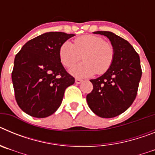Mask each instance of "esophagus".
Returning a JSON list of instances; mask_svg holds the SVG:
<instances>
[{"label": "esophagus", "mask_w": 155, "mask_h": 155, "mask_svg": "<svg viewBox=\"0 0 155 155\" xmlns=\"http://www.w3.org/2000/svg\"><path fill=\"white\" fill-rule=\"evenodd\" d=\"M81 82H82L81 79H80V78H76V79H75V83H76V84H81Z\"/></svg>", "instance_id": "34e87169"}]
</instances>
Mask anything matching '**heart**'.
I'll list each match as a JSON object with an SVG mask.
<instances>
[{"label": "heart", "mask_w": 155, "mask_h": 155, "mask_svg": "<svg viewBox=\"0 0 155 155\" xmlns=\"http://www.w3.org/2000/svg\"><path fill=\"white\" fill-rule=\"evenodd\" d=\"M84 57L83 62L74 65L71 74L78 78L102 74L109 69L114 59V50L110 44L97 35H85L77 38L74 42H65L59 50L63 64L70 68Z\"/></svg>", "instance_id": "obj_1"}]
</instances>
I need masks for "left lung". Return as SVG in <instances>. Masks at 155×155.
Instances as JSON below:
<instances>
[{"label": "left lung", "instance_id": "1", "mask_svg": "<svg viewBox=\"0 0 155 155\" xmlns=\"http://www.w3.org/2000/svg\"><path fill=\"white\" fill-rule=\"evenodd\" d=\"M105 35L114 50V59L104 74L90 81L93 90L87 94V105L94 114L102 118H113L125 112L137 94L142 71L138 53L128 41L113 32L97 31Z\"/></svg>", "mask_w": 155, "mask_h": 155}]
</instances>
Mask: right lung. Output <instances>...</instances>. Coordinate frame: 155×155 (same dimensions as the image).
<instances>
[{
	"label": "right lung",
	"instance_id": "right-lung-1",
	"mask_svg": "<svg viewBox=\"0 0 155 155\" xmlns=\"http://www.w3.org/2000/svg\"><path fill=\"white\" fill-rule=\"evenodd\" d=\"M50 31L27 42L16 54L12 74L15 95L23 112L36 118L54 113L66 88L74 83L59 57L63 43L74 36Z\"/></svg>",
	"mask_w": 155,
	"mask_h": 155
}]
</instances>
